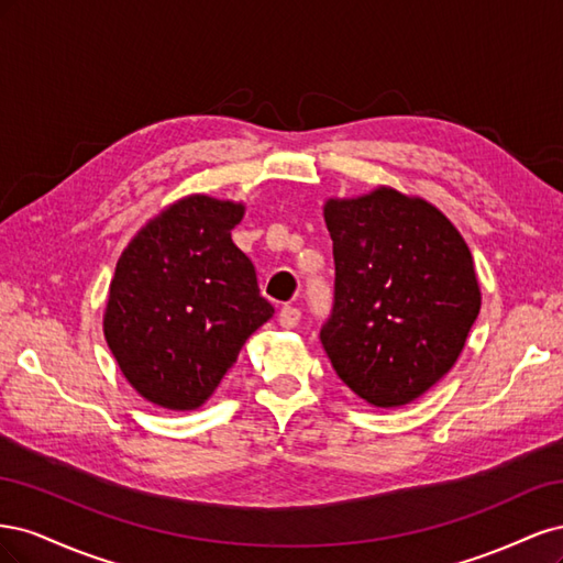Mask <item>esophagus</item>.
<instances>
[{
	"mask_svg": "<svg viewBox=\"0 0 563 563\" xmlns=\"http://www.w3.org/2000/svg\"><path fill=\"white\" fill-rule=\"evenodd\" d=\"M300 321V310L298 308H291V305H286V308H282L279 312V323L284 329H296Z\"/></svg>",
	"mask_w": 563,
	"mask_h": 563,
	"instance_id": "34e87169",
	"label": "esophagus"
}]
</instances>
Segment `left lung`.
Listing matches in <instances>:
<instances>
[{"label": "left lung", "mask_w": 563, "mask_h": 563, "mask_svg": "<svg viewBox=\"0 0 563 563\" xmlns=\"http://www.w3.org/2000/svg\"><path fill=\"white\" fill-rule=\"evenodd\" d=\"M335 302L321 345L356 397L411 404L457 362L482 308L472 253L451 220L395 187L331 197Z\"/></svg>", "instance_id": "obj_1"}]
</instances>
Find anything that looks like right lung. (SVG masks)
I'll list each match as a JSON object with an SVG mask.
<instances>
[{
  "instance_id": "obj_1",
  "label": "right lung",
  "mask_w": 563,
  "mask_h": 563,
  "mask_svg": "<svg viewBox=\"0 0 563 563\" xmlns=\"http://www.w3.org/2000/svg\"><path fill=\"white\" fill-rule=\"evenodd\" d=\"M242 201L190 195L135 232L110 282L108 347L139 395L168 411H195L275 314L253 263L234 246Z\"/></svg>"
}]
</instances>
